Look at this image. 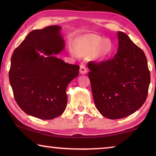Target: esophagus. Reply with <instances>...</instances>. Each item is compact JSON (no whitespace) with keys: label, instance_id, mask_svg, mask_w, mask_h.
<instances>
[{"label":"esophagus","instance_id":"esophagus-1","mask_svg":"<svg viewBox=\"0 0 156 156\" xmlns=\"http://www.w3.org/2000/svg\"><path fill=\"white\" fill-rule=\"evenodd\" d=\"M87 72V70L85 66L83 64H81L80 67V73L81 74H85Z\"/></svg>","mask_w":156,"mask_h":156}]
</instances>
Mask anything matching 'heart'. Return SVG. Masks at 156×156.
<instances>
[{"instance_id":"obj_1","label":"heart","mask_w":156,"mask_h":156,"mask_svg":"<svg viewBox=\"0 0 156 156\" xmlns=\"http://www.w3.org/2000/svg\"><path fill=\"white\" fill-rule=\"evenodd\" d=\"M102 38L97 36H91L86 38L83 41L78 44L76 48L78 54L85 55L93 53L98 48L95 52V57L96 58L102 59L107 57L112 51L113 45L110 41H105L102 42ZM101 43V44H100ZM99 47L98 48L97 47ZM72 54L73 56H77L74 50H72Z\"/></svg>"}]
</instances>
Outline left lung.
<instances>
[{"mask_svg":"<svg viewBox=\"0 0 156 156\" xmlns=\"http://www.w3.org/2000/svg\"><path fill=\"white\" fill-rule=\"evenodd\" d=\"M118 52L113 58L87 65L95 105L109 119L125 118L140 109L151 80L144 51L125 33L118 31Z\"/></svg>","mask_w":156,"mask_h":156,"instance_id":"8db88e82","label":"left lung"}]
</instances>
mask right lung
Instances as JSON below:
<instances>
[{
	"instance_id": "obj_1",
	"label": "right lung",
	"mask_w": 156,
	"mask_h": 156,
	"mask_svg": "<svg viewBox=\"0 0 156 156\" xmlns=\"http://www.w3.org/2000/svg\"><path fill=\"white\" fill-rule=\"evenodd\" d=\"M60 30L52 25L31 31L11 58L9 78L16 101L27 114L43 120L64 112L66 89L79 73L78 65L55 56L65 47Z\"/></svg>"
}]
</instances>
